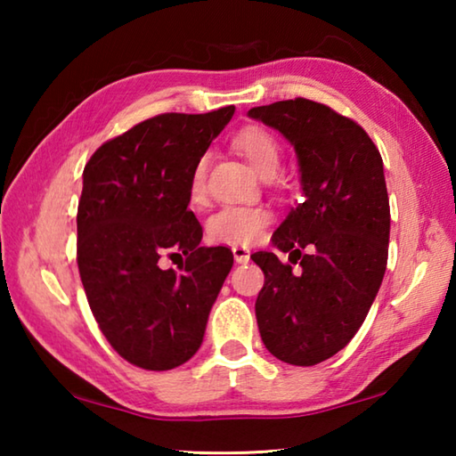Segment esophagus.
Masks as SVG:
<instances>
[{
  "mask_svg": "<svg viewBox=\"0 0 456 456\" xmlns=\"http://www.w3.org/2000/svg\"><path fill=\"white\" fill-rule=\"evenodd\" d=\"M231 251H233V257H235L237 264H247V261H249V257H251V251L247 249V247H241V245H233V247H231Z\"/></svg>",
  "mask_w": 456,
  "mask_h": 456,
  "instance_id": "obj_1",
  "label": "esophagus"
}]
</instances>
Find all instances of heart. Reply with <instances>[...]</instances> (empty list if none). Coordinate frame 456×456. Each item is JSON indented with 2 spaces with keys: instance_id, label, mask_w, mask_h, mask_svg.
Here are the masks:
<instances>
[{
  "instance_id": "heart-1",
  "label": "heart",
  "mask_w": 456,
  "mask_h": 456,
  "mask_svg": "<svg viewBox=\"0 0 456 456\" xmlns=\"http://www.w3.org/2000/svg\"><path fill=\"white\" fill-rule=\"evenodd\" d=\"M235 149L249 160V165L264 176H275L281 167V146L265 128H245L235 136ZM207 157L195 165L189 181V195L200 200L205 195ZM272 221V211L261 205H227L213 215L207 231L213 241L229 245H249L257 241Z\"/></svg>"
}]
</instances>
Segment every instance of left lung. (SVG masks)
<instances>
[{"label":"left lung","instance_id":"8db88e82","mask_svg":"<svg viewBox=\"0 0 456 456\" xmlns=\"http://www.w3.org/2000/svg\"><path fill=\"white\" fill-rule=\"evenodd\" d=\"M247 117L293 146L304 191L272 237L299 272L272 251L251 256L265 275L259 334L277 360L314 366L346 348L380 289L390 239L382 157L364 128L312 100L257 106Z\"/></svg>","mask_w":456,"mask_h":456}]
</instances>
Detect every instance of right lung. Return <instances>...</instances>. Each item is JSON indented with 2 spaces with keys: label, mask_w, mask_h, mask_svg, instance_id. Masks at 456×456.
<instances>
[{
  "label": "right lung",
  "mask_w": 456,
  "mask_h": 456,
  "mask_svg": "<svg viewBox=\"0 0 456 456\" xmlns=\"http://www.w3.org/2000/svg\"><path fill=\"white\" fill-rule=\"evenodd\" d=\"M235 112L160 114L104 142L82 175L78 269L90 310L130 364L171 370L195 356L233 267L227 247H200L191 173ZM179 255L181 273L159 257Z\"/></svg>",
  "instance_id": "right-lung-1"
}]
</instances>
